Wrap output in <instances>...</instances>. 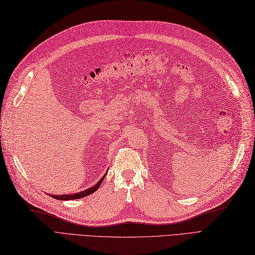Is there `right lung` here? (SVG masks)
<instances>
[{"label": "right lung", "mask_w": 255, "mask_h": 255, "mask_svg": "<svg viewBox=\"0 0 255 255\" xmlns=\"http://www.w3.org/2000/svg\"><path fill=\"white\" fill-rule=\"evenodd\" d=\"M109 171V170H107ZM107 173V172H106ZM106 173L103 175V177L101 180H100L96 185H94V186L92 187H89V188H87L86 190H83V191H80V192H76V194H71V195H60V196H54V195H50L52 198H54V199H57V200H63V201H66V200H74V199H81V198H84V197H86V196H88V195H90V194H92V192H95L96 190H98V188L100 187V185L102 184V182H103V180H104V177H105V175H106Z\"/></svg>", "instance_id": "add662e5"}]
</instances>
